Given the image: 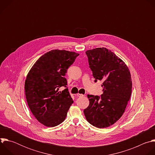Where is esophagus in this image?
Instances as JSON below:
<instances>
[{
    "label": "esophagus",
    "mask_w": 155,
    "mask_h": 155,
    "mask_svg": "<svg viewBox=\"0 0 155 155\" xmlns=\"http://www.w3.org/2000/svg\"><path fill=\"white\" fill-rule=\"evenodd\" d=\"M77 97H80L84 96L83 94H79V93H78V94H77Z\"/></svg>",
    "instance_id": "34e87169"
}]
</instances>
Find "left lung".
<instances>
[{"mask_svg":"<svg viewBox=\"0 0 155 155\" xmlns=\"http://www.w3.org/2000/svg\"><path fill=\"white\" fill-rule=\"evenodd\" d=\"M86 54L95 81H103V94L101 97L88 94L90 104L83 112L91 124L105 128L125 111L132 92L130 71L123 60L106 48L87 50Z\"/></svg>","mask_w":155,"mask_h":155,"instance_id":"left-lung-1","label":"left lung"}]
</instances>
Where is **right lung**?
<instances>
[{"instance_id": "right-lung-1", "label": "right lung", "mask_w": 155, "mask_h": 155, "mask_svg": "<svg viewBox=\"0 0 155 155\" xmlns=\"http://www.w3.org/2000/svg\"><path fill=\"white\" fill-rule=\"evenodd\" d=\"M79 55L74 51L53 50L41 56L28 72L25 89L31 112L41 124L54 127L62 123L73 103L65 75Z\"/></svg>"}]
</instances>
